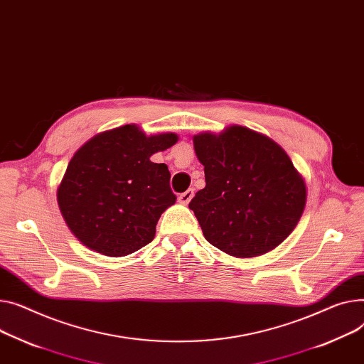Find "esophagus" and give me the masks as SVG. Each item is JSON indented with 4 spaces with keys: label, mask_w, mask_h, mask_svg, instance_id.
Segmentation results:
<instances>
[{
    "label": "esophagus",
    "mask_w": 364,
    "mask_h": 364,
    "mask_svg": "<svg viewBox=\"0 0 364 364\" xmlns=\"http://www.w3.org/2000/svg\"><path fill=\"white\" fill-rule=\"evenodd\" d=\"M193 196H195V190L188 188L187 191H184V193H181V195H178V202L181 205H187L193 199Z\"/></svg>",
    "instance_id": "obj_1"
}]
</instances>
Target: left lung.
<instances>
[{
    "label": "left lung",
    "instance_id": "8db88e82",
    "mask_svg": "<svg viewBox=\"0 0 364 364\" xmlns=\"http://www.w3.org/2000/svg\"><path fill=\"white\" fill-rule=\"evenodd\" d=\"M205 166V188L188 208L205 238L234 257H256L278 247L303 215L304 178L277 141L243 126L193 136Z\"/></svg>",
    "mask_w": 364,
    "mask_h": 364
}]
</instances>
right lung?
Listing matches in <instances>:
<instances>
[{
	"label": "right lung",
	"mask_w": 364,
	"mask_h": 364,
	"mask_svg": "<svg viewBox=\"0 0 364 364\" xmlns=\"http://www.w3.org/2000/svg\"><path fill=\"white\" fill-rule=\"evenodd\" d=\"M177 140L176 133L146 136L126 124L98 133L77 149L58 184L57 202L82 245L121 257L151 243L162 212L177 199L168 166L151 156Z\"/></svg>",
	"instance_id": "1"
}]
</instances>
